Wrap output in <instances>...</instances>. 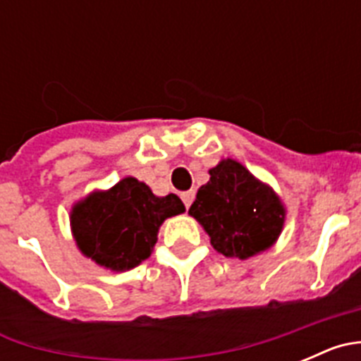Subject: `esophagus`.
Segmentation results:
<instances>
[{"label": "esophagus", "mask_w": 361, "mask_h": 361, "mask_svg": "<svg viewBox=\"0 0 361 361\" xmlns=\"http://www.w3.org/2000/svg\"><path fill=\"white\" fill-rule=\"evenodd\" d=\"M180 199H183L184 206H186V208H190L191 202H193V199H195V191H193V190L184 191V193H180Z\"/></svg>", "instance_id": "1"}]
</instances>
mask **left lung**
<instances>
[{"mask_svg": "<svg viewBox=\"0 0 361 361\" xmlns=\"http://www.w3.org/2000/svg\"><path fill=\"white\" fill-rule=\"evenodd\" d=\"M190 215L199 220L219 253L245 260L275 244L286 208L275 191L240 162L224 159L209 170L208 184L197 191Z\"/></svg>", "mask_w": 361, "mask_h": 361, "instance_id": "left-lung-1", "label": "left lung"}]
</instances>
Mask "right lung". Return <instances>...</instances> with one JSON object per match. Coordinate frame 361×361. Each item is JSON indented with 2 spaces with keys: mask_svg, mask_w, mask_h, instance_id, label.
Returning <instances> with one entry per match:
<instances>
[{
  "mask_svg": "<svg viewBox=\"0 0 361 361\" xmlns=\"http://www.w3.org/2000/svg\"><path fill=\"white\" fill-rule=\"evenodd\" d=\"M184 212L173 193L153 195L145 183L126 177L73 204L70 224L85 257L106 269L128 271L152 255L162 222Z\"/></svg>",
  "mask_w": 361,
  "mask_h": 361,
  "instance_id": "add662e5",
  "label": "right lung"
}]
</instances>
